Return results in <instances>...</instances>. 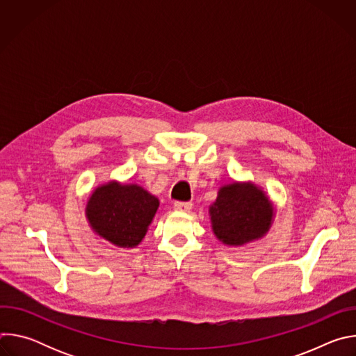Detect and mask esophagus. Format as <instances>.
<instances>
[{"instance_id":"esophagus-1","label":"esophagus","mask_w":356,"mask_h":356,"mask_svg":"<svg viewBox=\"0 0 356 356\" xmlns=\"http://www.w3.org/2000/svg\"><path fill=\"white\" fill-rule=\"evenodd\" d=\"M175 210L176 211H183V213H187L191 210V202H183V201H176L175 202Z\"/></svg>"}]
</instances>
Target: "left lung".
Listing matches in <instances>:
<instances>
[{"label": "left lung", "mask_w": 356, "mask_h": 356, "mask_svg": "<svg viewBox=\"0 0 356 356\" xmlns=\"http://www.w3.org/2000/svg\"><path fill=\"white\" fill-rule=\"evenodd\" d=\"M211 228L220 242L242 246L268 234L275 217L273 202L252 181H232L218 190L209 210Z\"/></svg>", "instance_id": "left-lung-1"}]
</instances>
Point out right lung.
<instances>
[{
	"mask_svg": "<svg viewBox=\"0 0 356 356\" xmlns=\"http://www.w3.org/2000/svg\"><path fill=\"white\" fill-rule=\"evenodd\" d=\"M159 209V200L139 184L111 180L87 200L86 218L101 238L120 248H136Z\"/></svg>",
	"mask_w": 356,
	"mask_h": 356,
	"instance_id": "obj_1",
	"label": "right lung"
}]
</instances>
